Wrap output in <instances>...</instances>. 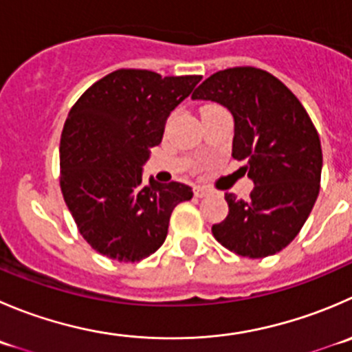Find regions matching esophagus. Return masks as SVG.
<instances>
[{
  "mask_svg": "<svg viewBox=\"0 0 352 352\" xmlns=\"http://www.w3.org/2000/svg\"><path fill=\"white\" fill-rule=\"evenodd\" d=\"M208 194H211V190L208 189V187L197 186L196 189H194V196H196V197H206Z\"/></svg>",
  "mask_w": 352,
  "mask_h": 352,
  "instance_id": "34e87169",
  "label": "esophagus"
}]
</instances>
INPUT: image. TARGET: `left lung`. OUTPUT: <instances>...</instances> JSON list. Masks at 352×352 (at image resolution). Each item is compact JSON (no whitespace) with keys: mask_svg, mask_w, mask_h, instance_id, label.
I'll return each instance as SVG.
<instances>
[{"mask_svg":"<svg viewBox=\"0 0 352 352\" xmlns=\"http://www.w3.org/2000/svg\"><path fill=\"white\" fill-rule=\"evenodd\" d=\"M192 100L214 101L234 117L232 156L245 160L249 199L225 194L228 214L214 239L245 258H265L294 241L320 192L322 144L311 118L287 85L254 67L208 77Z\"/></svg>","mask_w":352,"mask_h":352,"instance_id":"1","label":"left lung"}]
</instances>
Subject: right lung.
<instances>
[{"label":"right lung","mask_w":352,"mask_h":352,"mask_svg":"<svg viewBox=\"0 0 352 352\" xmlns=\"http://www.w3.org/2000/svg\"><path fill=\"white\" fill-rule=\"evenodd\" d=\"M199 80L122 68L72 107L60 141V187L78 232L100 254L120 263L148 258L165 242L173 208L192 197L186 184L153 177L144 184L142 165Z\"/></svg>","instance_id":"right-lung-1"}]
</instances>
